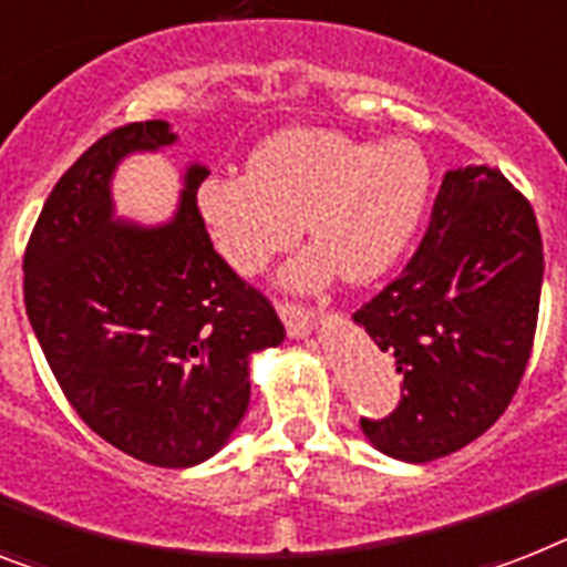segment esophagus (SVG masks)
Here are the masks:
<instances>
[{
	"label": "esophagus",
	"instance_id": "1",
	"mask_svg": "<svg viewBox=\"0 0 567 567\" xmlns=\"http://www.w3.org/2000/svg\"><path fill=\"white\" fill-rule=\"evenodd\" d=\"M279 317H282L285 329L291 338H306L311 326H315V311L311 308L293 306V302H279Z\"/></svg>",
	"mask_w": 567,
	"mask_h": 567
}]
</instances>
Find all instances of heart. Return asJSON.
<instances>
[{
	"label": "heart",
	"mask_w": 567,
	"mask_h": 567,
	"mask_svg": "<svg viewBox=\"0 0 567 567\" xmlns=\"http://www.w3.org/2000/svg\"><path fill=\"white\" fill-rule=\"evenodd\" d=\"M427 188L431 165L413 142L372 145L297 127L265 142L247 174H209L195 200L215 250L238 274H259L306 224L315 250L288 279L317 285L338 270L343 282L367 285L411 244Z\"/></svg>",
	"instance_id": "obj_1"
}]
</instances>
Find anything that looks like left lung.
<instances>
[{"mask_svg":"<svg viewBox=\"0 0 567 567\" xmlns=\"http://www.w3.org/2000/svg\"><path fill=\"white\" fill-rule=\"evenodd\" d=\"M542 276L530 200L489 165L445 174L402 276L352 315L404 379L390 416L361 419L367 440L427 463L489 431L530 361Z\"/></svg>","mask_w":567,"mask_h":567,"instance_id":"obj_1","label":"left lung"}]
</instances>
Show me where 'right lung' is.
<instances>
[{
    "instance_id": "obj_1",
    "label": "right lung",
    "mask_w": 567,
    "mask_h": 567,
    "mask_svg": "<svg viewBox=\"0 0 567 567\" xmlns=\"http://www.w3.org/2000/svg\"><path fill=\"white\" fill-rule=\"evenodd\" d=\"M177 140L168 122L110 131L58 179L22 256L25 311L60 390L86 425L163 468L209 460L250 404L252 352L279 347L270 299L220 259L186 172L163 227L113 218L122 156Z\"/></svg>"
}]
</instances>
